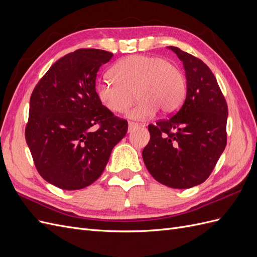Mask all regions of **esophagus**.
Wrapping results in <instances>:
<instances>
[{
  "mask_svg": "<svg viewBox=\"0 0 257 257\" xmlns=\"http://www.w3.org/2000/svg\"><path fill=\"white\" fill-rule=\"evenodd\" d=\"M139 126H144V125H143V124H138V123L130 121L128 122V133H130V132H133L135 128H137Z\"/></svg>",
  "mask_w": 257,
  "mask_h": 257,
  "instance_id": "1",
  "label": "esophagus"
}]
</instances>
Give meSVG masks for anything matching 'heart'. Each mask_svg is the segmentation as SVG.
Here are the masks:
<instances>
[{
	"label": "heart",
	"mask_w": 257,
	"mask_h": 257,
	"mask_svg": "<svg viewBox=\"0 0 257 257\" xmlns=\"http://www.w3.org/2000/svg\"><path fill=\"white\" fill-rule=\"evenodd\" d=\"M110 75L96 82V96L108 110L121 113L136 95L139 102L127 112L131 119L148 120L159 109L164 114L173 113L185 96L182 72L159 57L137 54L122 59L111 68Z\"/></svg>",
	"instance_id": "obj_1"
}]
</instances>
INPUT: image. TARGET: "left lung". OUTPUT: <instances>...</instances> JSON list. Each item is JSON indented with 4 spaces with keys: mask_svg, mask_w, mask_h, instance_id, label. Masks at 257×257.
Returning <instances> with one entry per match:
<instances>
[{
    "mask_svg": "<svg viewBox=\"0 0 257 257\" xmlns=\"http://www.w3.org/2000/svg\"><path fill=\"white\" fill-rule=\"evenodd\" d=\"M182 61L183 105L173 116L150 124L143 159L151 176L169 188L190 189L212 173L227 142L228 108L214 75L203 61L169 46Z\"/></svg>",
    "mask_w": 257,
    "mask_h": 257,
    "instance_id": "1",
    "label": "left lung"
}]
</instances>
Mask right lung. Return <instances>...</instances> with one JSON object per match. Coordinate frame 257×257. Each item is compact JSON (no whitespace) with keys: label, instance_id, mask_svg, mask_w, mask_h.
Masks as SVG:
<instances>
[{"label":"right lung","instance_id":"add662e5","mask_svg":"<svg viewBox=\"0 0 257 257\" xmlns=\"http://www.w3.org/2000/svg\"><path fill=\"white\" fill-rule=\"evenodd\" d=\"M112 57L99 49L68 53L31 95L26 141L37 172L62 190H80L97 180L127 132V121L108 110L95 93L98 69Z\"/></svg>","mask_w":257,"mask_h":257}]
</instances>
